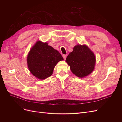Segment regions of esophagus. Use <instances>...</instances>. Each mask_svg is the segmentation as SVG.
Listing matches in <instances>:
<instances>
[{
  "instance_id": "esophagus-1",
  "label": "esophagus",
  "mask_w": 122,
  "mask_h": 122,
  "mask_svg": "<svg viewBox=\"0 0 122 122\" xmlns=\"http://www.w3.org/2000/svg\"><path fill=\"white\" fill-rule=\"evenodd\" d=\"M63 57L64 59H66V57H67V55H66V54H63Z\"/></svg>"
}]
</instances>
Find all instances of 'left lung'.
Wrapping results in <instances>:
<instances>
[{
	"label": "left lung",
	"instance_id": "obj_1",
	"mask_svg": "<svg viewBox=\"0 0 122 122\" xmlns=\"http://www.w3.org/2000/svg\"><path fill=\"white\" fill-rule=\"evenodd\" d=\"M72 73L80 78H84L92 72L95 57L92 50L85 45L76 46L66 59Z\"/></svg>",
	"mask_w": 122,
	"mask_h": 122
}]
</instances>
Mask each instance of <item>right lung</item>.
Instances as JSON below:
<instances>
[{
	"mask_svg": "<svg viewBox=\"0 0 122 122\" xmlns=\"http://www.w3.org/2000/svg\"><path fill=\"white\" fill-rule=\"evenodd\" d=\"M63 60L57 50L46 42L38 41L30 51L27 63L30 73L37 78L43 80L51 76L57 63Z\"/></svg>",
	"mask_w": 122,
	"mask_h": 122,
	"instance_id": "add662e5",
	"label": "right lung"
}]
</instances>
